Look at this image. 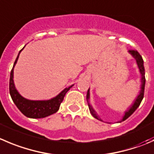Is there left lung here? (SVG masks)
<instances>
[{
	"instance_id": "obj_1",
	"label": "left lung",
	"mask_w": 154,
	"mask_h": 154,
	"mask_svg": "<svg viewBox=\"0 0 154 154\" xmlns=\"http://www.w3.org/2000/svg\"><path fill=\"white\" fill-rule=\"evenodd\" d=\"M129 54L132 55V57L136 60L137 62V65H138V68H139V71L141 73V90H140L139 94L137 96L136 99L134 101L133 104L130 107V108L127 110V111L125 112V114L123 116V119H122L120 121H119V123H121V122L124 121L126 120V119L129 118L130 117L131 115L135 111L137 108L139 107L140 104H141V101H142L143 98H144V86H145V72H144V60H143L142 57H141V55L139 54L138 51L136 50H129ZM86 101H87L88 103V106H89V111H90L91 114L93 117H95V119L97 120H100V121H103L101 118L99 117L97 113L95 112V110H94L92 106L91 105V104L89 103V89H88L87 91V94H86Z\"/></svg>"
}]
</instances>
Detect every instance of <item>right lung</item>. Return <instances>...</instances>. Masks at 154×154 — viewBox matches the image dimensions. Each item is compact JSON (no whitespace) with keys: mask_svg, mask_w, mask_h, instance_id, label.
Returning a JSON list of instances; mask_svg holds the SVG:
<instances>
[{"mask_svg":"<svg viewBox=\"0 0 154 154\" xmlns=\"http://www.w3.org/2000/svg\"><path fill=\"white\" fill-rule=\"evenodd\" d=\"M25 47L19 51L17 58L14 62L13 68L10 72V94L13 99V102L16 104L19 110L23 113L27 117L33 119L44 118L48 117L50 115L56 113L59 110L61 103L62 102L65 94L68 90L72 87L74 85L68 86V88L64 89L59 95H56L54 98L49 100H39V101H34V100H29L24 98L19 94L16 89L13 80V70L14 67L17 62L18 59L22 50L25 48Z\"/></svg>","mask_w":154,"mask_h":154,"instance_id":"obj_1","label":"right lung"}]
</instances>
